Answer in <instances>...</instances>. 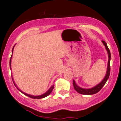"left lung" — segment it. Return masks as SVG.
I'll use <instances>...</instances> for the list:
<instances>
[{"instance_id": "8db88e82", "label": "left lung", "mask_w": 121, "mask_h": 121, "mask_svg": "<svg viewBox=\"0 0 121 121\" xmlns=\"http://www.w3.org/2000/svg\"><path fill=\"white\" fill-rule=\"evenodd\" d=\"M102 43L104 44V45L105 46V48L108 51V56H109V60H108V68H107V72H106V74L105 76V78L102 81L99 83V84L97 85V86H94V87H92L91 89H83L81 88V87H79L77 85V84H76L75 81L73 80V86H74V89L76 90L77 92L79 93L82 94H84V95H91V94H94L97 93L103 87V86L105 85V84H106L107 80H108L109 78V76H110V58H111V54H110V50L108 48V45H107L106 43L105 42V41L102 40Z\"/></svg>"}]
</instances>
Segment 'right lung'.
Here are the masks:
<instances>
[{
    "mask_svg": "<svg viewBox=\"0 0 121 121\" xmlns=\"http://www.w3.org/2000/svg\"><path fill=\"white\" fill-rule=\"evenodd\" d=\"M13 48H12V53H13ZM12 55H11V58H12ZM11 60L10 59V60H9V66H10V68H11ZM12 80H13V78H12ZM15 86H16V85H15ZM53 88H54V85H53L51 87V88H50L48 90V91H47L46 93H45L43 94H42V95H39V96H34V95H30V94H27V93H25L23 92V91H21L20 90H19V89H18L17 87V89L19 90V91H21V92H22V93L25 94V95H27V96H28V97H30V98H34V99H40V98H44V97L48 96V95H49V94H51V93L52 92V91H53Z\"/></svg>",
    "mask_w": 121,
    "mask_h": 121,
    "instance_id": "1",
    "label": "right lung"
}]
</instances>
